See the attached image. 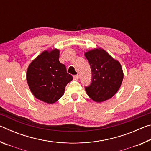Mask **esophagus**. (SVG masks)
<instances>
[{
  "label": "esophagus",
  "instance_id": "esophagus-1",
  "mask_svg": "<svg viewBox=\"0 0 151 151\" xmlns=\"http://www.w3.org/2000/svg\"><path fill=\"white\" fill-rule=\"evenodd\" d=\"M73 78H74V80H76V81H77L78 79V75H74V76H73Z\"/></svg>",
  "mask_w": 151,
  "mask_h": 151
}]
</instances>
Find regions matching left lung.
<instances>
[{
  "label": "left lung",
  "mask_w": 151,
  "mask_h": 151,
  "mask_svg": "<svg viewBox=\"0 0 151 151\" xmlns=\"http://www.w3.org/2000/svg\"><path fill=\"white\" fill-rule=\"evenodd\" d=\"M85 56L92 71L91 83L85 87L86 93L97 103L111 99L118 91L123 80L121 64L101 48L88 50Z\"/></svg>",
  "instance_id": "1"
}]
</instances>
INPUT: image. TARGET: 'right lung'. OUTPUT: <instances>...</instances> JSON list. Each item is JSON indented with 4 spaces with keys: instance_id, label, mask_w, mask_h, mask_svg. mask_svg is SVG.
Wrapping results in <instances>:
<instances>
[{
    "instance_id": "1",
    "label": "right lung",
    "mask_w": 151,
    "mask_h": 151,
    "mask_svg": "<svg viewBox=\"0 0 151 151\" xmlns=\"http://www.w3.org/2000/svg\"><path fill=\"white\" fill-rule=\"evenodd\" d=\"M59 50H45L33 60L27 71V81L36 98L48 104L62 97L73 76L59 61Z\"/></svg>"
}]
</instances>
